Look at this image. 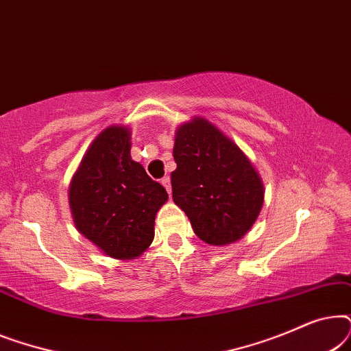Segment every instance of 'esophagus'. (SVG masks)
Returning a JSON list of instances; mask_svg holds the SVG:
<instances>
[{
  "label": "esophagus",
  "mask_w": 351,
  "mask_h": 351,
  "mask_svg": "<svg viewBox=\"0 0 351 351\" xmlns=\"http://www.w3.org/2000/svg\"><path fill=\"white\" fill-rule=\"evenodd\" d=\"M161 185L165 186L167 193L171 195V191H172V190H171V179H169V177H165V179H161Z\"/></svg>",
  "instance_id": "esophagus-1"
}]
</instances>
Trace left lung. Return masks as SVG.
<instances>
[{"label": "left lung", "instance_id": "obj_1", "mask_svg": "<svg viewBox=\"0 0 351 351\" xmlns=\"http://www.w3.org/2000/svg\"><path fill=\"white\" fill-rule=\"evenodd\" d=\"M172 199L201 241L227 246L241 239L261 214L263 182L244 152L203 117L180 124L174 141Z\"/></svg>", "mask_w": 351, "mask_h": 351}]
</instances>
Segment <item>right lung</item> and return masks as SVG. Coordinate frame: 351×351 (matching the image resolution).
Instances as JSON below:
<instances>
[{
	"label": "right lung",
	"mask_w": 351,
	"mask_h": 351,
	"mask_svg": "<svg viewBox=\"0 0 351 351\" xmlns=\"http://www.w3.org/2000/svg\"><path fill=\"white\" fill-rule=\"evenodd\" d=\"M167 196L131 158V129L105 128L84 153L69 186L73 223L105 256L132 261L150 247Z\"/></svg>",
	"instance_id": "1"
}]
</instances>
